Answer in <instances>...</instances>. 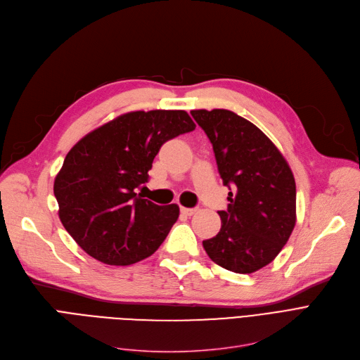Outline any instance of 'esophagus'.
<instances>
[{"label":"esophagus","mask_w":360,"mask_h":360,"mask_svg":"<svg viewBox=\"0 0 360 360\" xmlns=\"http://www.w3.org/2000/svg\"><path fill=\"white\" fill-rule=\"evenodd\" d=\"M197 212V209H188V207H181V213L185 216H193Z\"/></svg>","instance_id":"1"}]
</instances>
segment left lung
Returning <instances> with one entry per match:
<instances>
[{
	"label": "left lung",
	"mask_w": 360,
	"mask_h": 360,
	"mask_svg": "<svg viewBox=\"0 0 360 360\" xmlns=\"http://www.w3.org/2000/svg\"><path fill=\"white\" fill-rule=\"evenodd\" d=\"M213 144L220 178L232 186L220 232L202 247L217 266L250 274L270 264L296 223V184L286 159L248 120L228 109L191 110Z\"/></svg>",
	"instance_id": "1"
}]
</instances>
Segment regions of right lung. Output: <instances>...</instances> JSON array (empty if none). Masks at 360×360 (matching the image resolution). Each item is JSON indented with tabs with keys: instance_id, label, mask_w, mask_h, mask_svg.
Segmentation results:
<instances>
[{
	"instance_id": "right-lung-1",
	"label": "right lung",
	"mask_w": 360,
	"mask_h": 360,
	"mask_svg": "<svg viewBox=\"0 0 360 360\" xmlns=\"http://www.w3.org/2000/svg\"><path fill=\"white\" fill-rule=\"evenodd\" d=\"M195 124L185 110H136L93 129L65 156L53 182L65 231L93 258L131 266L155 254L178 220L176 204L136 193L160 147Z\"/></svg>"
}]
</instances>
